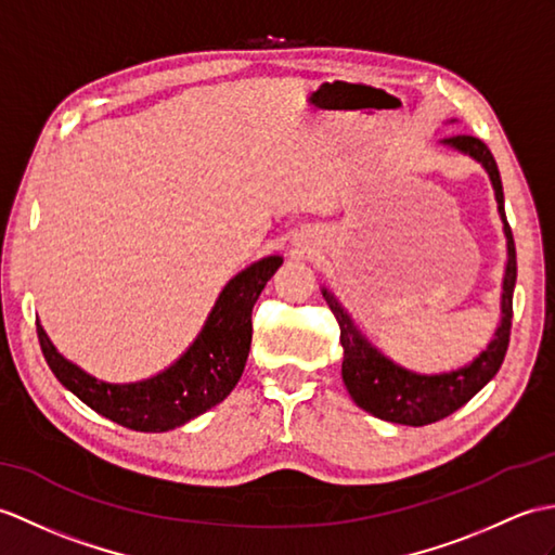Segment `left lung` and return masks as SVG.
Wrapping results in <instances>:
<instances>
[{
  "label": "left lung",
  "instance_id": "8db88e82",
  "mask_svg": "<svg viewBox=\"0 0 555 555\" xmlns=\"http://www.w3.org/2000/svg\"><path fill=\"white\" fill-rule=\"evenodd\" d=\"M444 144L468 153V156L482 163L489 179H492L499 215L504 219V231L508 241V264L504 274V293H501V314L504 317H501V326L496 328L494 340L487 345V350L475 362L459 371L440 373V376H418V373H411L392 364L376 347H371L352 324V319L347 317L340 302L326 288L321 291L340 326V343L345 350L343 380L347 392H350L357 406H362L369 414L399 425H428L454 414L456 409L466 404L468 399H473V395H478L496 376V371L501 369V362L506 357L511 338L513 288L518 264H515V243L504 212V189H501L496 160L492 151L478 137H449L444 139Z\"/></svg>",
  "mask_w": 555,
  "mask_h": 555
}]
</instances>
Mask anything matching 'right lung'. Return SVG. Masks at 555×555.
<instances>
[{"label":"right lung","instance_id":"add662e5","mask_svg":"<svg viewBox=\"0 0 555 555\" xmlns=\"http://www.w3.org/2000/svg\"><path fill=\"white\" fill-rule=\"evenodd\" d=\"M281 262L279 255L264 257L231 279L196 343L170 369L149 380L113 385L92 378L63 359L37 324L42 354L54 376L96 414L139 433L172 430L219 404L236 388L250 352L253 305Z\"/></svg>","mask_w":555,"mask_h":555}]
</instances>
